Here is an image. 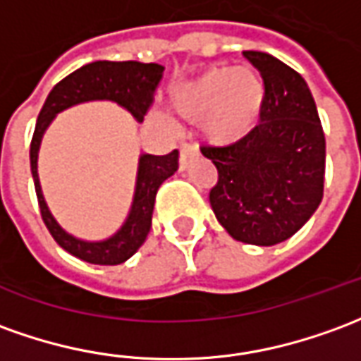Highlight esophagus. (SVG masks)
<instances>
[{"instance_id":"obj_1","label":"esophagus","mask_w":361,"mask_h":361,"mask_svg":"<svg viewBox=\"0 0 361 361\" xmlns=\"http://www.w3.org/2000/svg\"><path fill=\"white\" fill-rule=\"evenodd\" d=\"M199 154L197 146L189 145V142H181L180 146V170H185L189 166V162Z\"/></svg>"}]
</instances>
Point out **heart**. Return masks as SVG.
<instances>
[{
	"label": "heart",
	"instance_id": "obj_1",
	"mask_svg": "<svg viewBox=\"0 0 361 361\" xmlns=\"http://www.w3.org/2000/svg\"><path fill=\"white\" fill-rule=\"evenodd\" d=\"M185 119H203V130L216 145H233L256 127L264 105V84L248 68H209L172 97Z\"/></svg>",
	"mask_w": 361,
	"mask_h": 361
}]
</instances>
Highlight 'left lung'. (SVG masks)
I'll list each match as a JSON object with an SVG mask.
<instances>
[{"label":"left lung","instance_id":"8db88e82","mask_svg":"<svg viewBox=\"0 0 361 361\" xmlns=\"http://www.w3.org/2000/svg\"><path fill=\"white\" fill-rule=\"evenodd\" d=\"M264 80L259 123L234 145L201 146L216 166L209 193L234 240L274 246L303 226L322 201L326 142L311 90L271 54L246 50Z\"/></svg>","mask_w":361,"mask_h":361}]
</instances>
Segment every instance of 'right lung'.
I'll list each match as a JSON object with an SVG mask.
<instances>
[{
    "mask_svg": "<svg viewBox=\"0 0 361 361\" xmlns=\"http://www.w3.org/2000/svg\"><path fill=\"white\" fill-rule=\"evenodd\" d=\"M162 74L164 66L154 62L145 64L137 60H127V62L97 60L92 64H85L66 75L62 82H58L40 109L31 140V172L37 199H39L40 216L47 224L49 233L52 234V238L75 258L99 266H117L127 262L145 244L152 226V211H154L158 188L178 170V150H172L166 156H140L135 199L125 224L107 240L85 242L68 234L54 221V216L50 215L47 207V201L42 197L39 172H37L42 135L50 125V121L56 117V113L78 103L95 102V99H109L119 103L121 107L133 113L135 119L142 121L150 105L154 103L156 87L162 80Z\"/></svg>",
    "mask_w": 361,
    "mask_h": 361,
    "instance_id": "add662e5",
    "label": "right lung"
}]
</instances>
